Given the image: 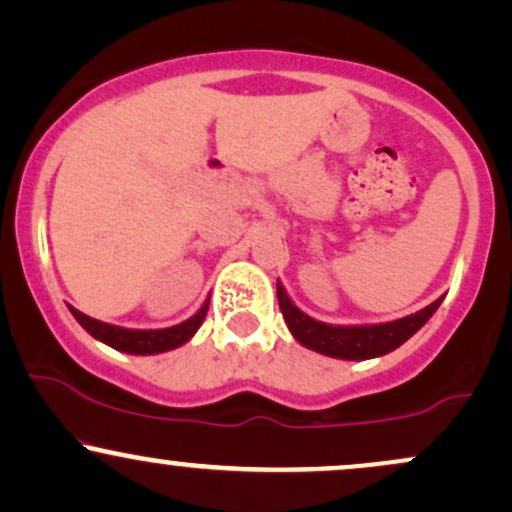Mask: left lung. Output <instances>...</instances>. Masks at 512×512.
<instances>
[{"label": "left lung", "mask_w": 512, "mask_h": 512, "mask_svg": "<svg viewBox=\"0 0 512 512\" xmlns=\"http://www.w3.org/2000/svg\"><path fill=\"white\" fill-rule=\"evenodd\" d=\"M276 298H279V308L284 313L286 325L293 337L298 339L308 349L320 351L325 356L346 358V361H366V358H375L395 351L402 346L414 332H419L426 325L428 317L438 310L443 298L431 303L428 308L419 310V313L402 317V320L387 322V325H366V327H334L317 322L308 317L303 310H298L286 296L284 286L276 284Z\"/></svg>", "instance_id": "8db88e82"}]
</instances>
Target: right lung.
Here are the masks:
<instances>
[{"label": "right lung", "instance_id": "right-lung-1", "mask_svg": "<svg viewBox=\"0 0 512 512\" xmlns=\"http://www.w3.org/2000/svg\"><path fill=\"white\" fill-rule=\"evenodd\" d=\"M72 315L76 317L81 327L88 334H93L96 339H101L108 346H113L117 351H125V354H161V351H170L175 346L185 344L187 339L192 337L199 330V325L204 322L209 310V301L199 308L197 315H192L190 320L180 322V325L168 327V330H125V327H115V325H105L101 320H93L79 310L72 308Z\"/></svg>", "mask_w": 512, "mask_h": 512}]
</instances>
